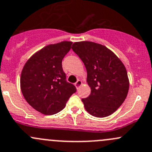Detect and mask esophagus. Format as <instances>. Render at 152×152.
Segmentation results:
<instances>
[{
  "label": "esophagus",
  "mask_w": 152,
  "mask_h": 152,
  "mask_svg": "<svg viewBox=\"0 0 152 152\" xmlns=\"http://www.w3.org/2000/svg\"><path fill=\"white\" fill-rule=\"evenodd\" d=\"M81 85H82V81L80 80H78L75 83V87L77 88H78Z\"/></svg>",
  "instance_id": "obj_1"
}]
</instances>
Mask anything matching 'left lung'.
<instances>
[{"mask_svg": "<svg viewBox=\"0 0 152 152\" xmlns=\"http://www.w3.org/2000/svg\"><path fill=\"white\" fill-rule=\"evenodd\" d=\"M72 49L87 71L91 94L82 99L88 113L98 118L113 113L124 102L129 87L125 66L113 52L93 42H77Z\"/></svg>", "mask_w": 152, "mask_h": 152, "instance_id": "left-lung-1", "label": "left lung"}]
</instances>
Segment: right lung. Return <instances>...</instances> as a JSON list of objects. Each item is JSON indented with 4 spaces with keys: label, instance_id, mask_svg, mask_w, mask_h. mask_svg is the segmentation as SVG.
Segmentation results:
<instances>
[{
    "label": "right lung",
    "instance_id": "add662e5",
    "mask_svg": "<svg viewBox=\"0 0 152 152\" xmlns=\"http://www.w3.org/2000/svg\"><path fill=\"white\" fill-rule=\"evenodd\" d=\"M72 42L64 41L44 47L26 61L20 76V88L30 105L45 115H53L64 108L76 91L66 80L62 60Z\"/></svg>",
    "mask_w": 152,
    "mask_h": 152
}]
</instances>
